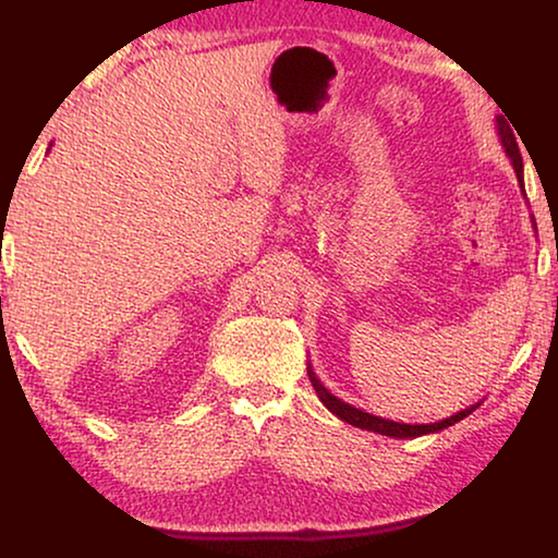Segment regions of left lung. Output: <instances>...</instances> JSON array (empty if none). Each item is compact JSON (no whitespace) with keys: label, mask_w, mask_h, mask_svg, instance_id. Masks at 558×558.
<instances>
[{"label":"left lung","mask_w":558,"mask_h":558,"mask_svg":"<svg viewBox=\"0 0 558 558\" xmlns=\"http://www.w3.org/2000/svg\"><path fill=\"white\" fill-rule=\"evenodd\" d=\"M498 126H500L502 144H506V151H508L510 162H513V170L518 174V182H521V185H523V159H521V151H518V144L513 140V132H510L508 124L502 119H498ZM307 373H310L312 388H315L317 396H319V401H323L325 407L330 409L335 416H340L342 422H348V424H353V426H361V429L386 434V437H401V439L422 437V434L447 429V426H452V424L460 422V418L472 414V409H464V411H460V414H454V416H449V418H441V422H437V424H399V422H388V418H378V416H373V414H365V411L350 407V403H345V401H340L338 396H332L323 384H319V378L315 376V373H312V368Z\"/></svg>","instance_id":"8db88e82"}]
</instances>
